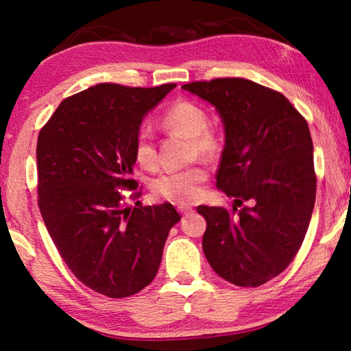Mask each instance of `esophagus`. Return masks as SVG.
Segmentation results:
<instances>
[{
	"instance_id": "obj_1",
	"label": "esophagus",
	"mask_w": 351,
	"mask_h": 351,
	"mask_svg": "<svg viewBox=\"0 0 351 351\" xmlns=\"http://www.w3.org/2000/svg\"><path fill=\"white\" fill-rule=\"evenodd\" d=\"M178 210H180V213H182V215H189V213L193 212L192 207H187V206H180L178 207Z\"/></svg>"
}]
</instances>
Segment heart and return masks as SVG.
Here are the masks:
<instances>
[{"instance_id": "obj_1", "label": "heart", "mask_w": 351, "mask_h": 351, "mask_svg": "<svg viewBox=\"0 0 351 351\" xmlns=\"http://www.w3.org/2000/svg\"><path fill=\"white\" fill-rule=\"evenodd\" d=\"M161 123L169 132L187 136L192 156L213 158L219 152L217 133L207 127L209 117L203 106L187 99H180L164 111ZM134 158L141 167L156 169L158 152L153 136L147 130H141L134 142ZM209 178V171L201 164L190 165L180 170H167L156 176L152 182V190L156 197L176 204H192L201 198L203 184Z\"/></svg>"}]
</instances>
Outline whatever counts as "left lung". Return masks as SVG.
I'll return each instance as SVG.
<instances>
[{
	"mask_svg": "<svg viewBox=\"0 0 351 351\" xmlns=\"http://www.w3.org/2000/svg\"><path fill=\"white\" fill-rule=\"evenodd\" d=\"M182 88L223 119L217 187L235 198L232 210L197 207L207 223L204 255L224 280L260 287L288 268L310 226L316 201L310 128L282 93L252 80L224 77ZM246 200L251 206L242 205Z\"/></svg>",
	"mask_w": 351,
	"mask_h": 351,
	"instance_id": "obj_1",
	"label": "left lung"
}]
</instances>
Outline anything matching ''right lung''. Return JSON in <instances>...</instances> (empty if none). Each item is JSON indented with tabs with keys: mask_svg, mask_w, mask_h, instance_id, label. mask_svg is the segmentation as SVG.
<instances>
[{
	"mask_svg": "<svg viewBox=\"0 0 351 351\" xmlns=\"http://www.w3.org/2000/svg\"><path fill=\"white\" fill-rule=\"evenodd\" d=\"M175 83L132 88L117 83L66 97L37 142L38 207L58 254L88 288L112 299L153 282L165 240L181 215L170 203L136 207L132 190L141 122Z\"/></svg>",
	"mask_w": 351,
	"mask_h": 351,
	"instance_id": "1",
	"label": "right lung"
}]
</instances>
